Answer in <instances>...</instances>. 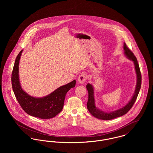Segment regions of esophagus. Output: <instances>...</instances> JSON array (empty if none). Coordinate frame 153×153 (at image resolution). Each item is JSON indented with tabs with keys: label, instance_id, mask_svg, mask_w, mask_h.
<instances>
[{
	"label": "esophagus",
	"instance_id": "obj_1",
	"mask_svg": "<svg viewBox=\"0 0 153 153\" xmlns=\"http://www.w3.org/2000/svg\"><path fill=\"white\" fill-rule=\"evenodd\" d=\"M87 79V76L84 74H81L78 78V82L79 83V84H83Z\"/></svg>",
	"mask_w": 153,
	"mask_h": 153
}]
</instances>
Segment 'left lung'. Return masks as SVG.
Wrapping results in <instances>:
<instances>
[{"mask_svg":"<svg viewBox=\"0 0 153 153\" xmlns=\"http://www.w3.org/2000/svg\"><path fill=\"white\" fill-rule=\"evenodd\" d=\"M124 53L126 57L132 61L135 66V73L137 75V84L134 93L131 98L130 101L123 107L120 109H117L111 112H104L101 109L98 108L95 105V98H94V90L92 85L87 84V89L88 91V101L87 106L88 111L92 114L94 117L103 120H110L121 116L127 114L130 109H131L136 101L138 93L140 92L141 85V74L140 69L139 65L138 64L137 59L131 50L127 46L126 43L124 44Z\"/></svg>","mask_w":153,"mask_h":153,"instance_id":"8db88e82","label":"left lung"}]
</instances>
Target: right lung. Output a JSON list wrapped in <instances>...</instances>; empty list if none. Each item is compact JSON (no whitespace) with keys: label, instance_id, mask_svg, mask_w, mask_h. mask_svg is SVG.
<instances>
[{"label":"right lung","instance_id":"1","mask_svg":"<svg viewBox=\"0 0 153 153\" xmlns=\"http://www.w3.org/2000/svg\"><path fill=\"white\" fill-rule=\"evenodd\" d=\"M22 52L23 50L16 58L12 73V85L16 100L27 114L41 119L52 118L62 110L66 94L75 86L76 81L57 88L44 97L36 98L29 95L23 91L19 81V65Z\"/></svg>","mask_w":153,"mask_h":153}]
</instances>
